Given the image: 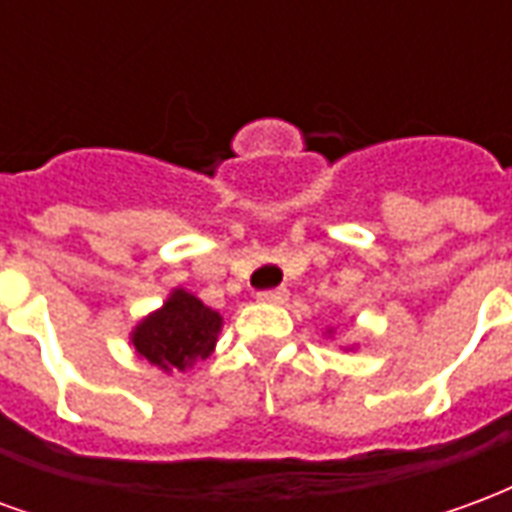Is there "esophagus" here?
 <instances>
[{"label":"esophagus","instance_id":"1","mask_svg":"<svg viewBox=\"0 0 512 512\" xmlns=\"http://www.w3.org/2000/svg\"><path fill=\"white\" fill-rule=\"evenodd\" d=\"M257 301L263 304H285L288 301V288H274V290H260Z\"/></svg>","mask_w":512,"mask_h":512}]
</instances>
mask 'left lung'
<instances>
[{
  "label": "left lung",
  "instance_id": "1",
  "mask_svg": "<svg viewBox=\"0 0 512 512\" xmlns=\"http://www.w3.org/2000/svg\"><path fill=\"white\" fill-rule=\"evenodd\" d=\"M326 337H332V329H326ZM345 351H354V348H345Z\"/></svg>",
  "mask_w": 512,
  "mask_h": 512
}]
</instances>
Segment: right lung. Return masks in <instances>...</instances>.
<instances>
[{"mask_svg": "<svg viewBox=\"0 0 512 512\" xmlns=\"http://www.w3.org/2000/svg\"><path fill=\"white\" fill-rule=\"evenodd\" d=\"M222 323V315L194 293L175 288L158 310L136 323L128 343L139 359L161 373H186L213 354Z\"/></svg>", "mask_w": 512, "mask_h": 512, "instance_id": "1", "label": "right lung"}]
</instances>
